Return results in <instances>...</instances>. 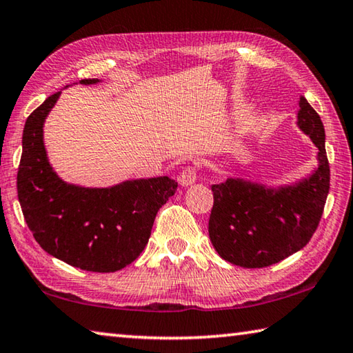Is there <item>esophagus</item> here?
<instances>
[{
  "instance_id": "34e87169",
  "label": "esophagus",
  "mask_w": 353,
  "mask_h": 353,
  "mask_svg": "<svg viewBox=\"0 0 353 353\" xmlns=\"http://www.w3.org/2000/svg\"><path fill=\"white\" fill-rule=\"evenodd\" d=\"M196 179H198V168L196 166H187L179 176V183L182 187H188V185H193L196 182Z\"/></svg>"
}]
</instances>
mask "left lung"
Here are the masks:
<instances>
[{"mask_svg":"<svg viewBox=\"0 0 353 353\" xmlns=\"http://www.w3.org/2000/svg\"><path fill=\"white\" fill-rule=\"evenodd\" d=\"M299 105V126L319 149L312 177L279 191L240 179L212 187L208 235L216 252L236 266L266 268L305 248L324 213L330 190L324 124L305 98Z\"/></svg>","mask_w":353,"mask_h":353,"instance_id":"8db88e82","label":"left lung"}]
</instances>
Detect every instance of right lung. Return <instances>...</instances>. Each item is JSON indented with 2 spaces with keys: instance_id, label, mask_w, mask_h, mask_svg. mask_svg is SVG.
<instances>
[{
  "instance_id": "right-lung-1",
  "label": "right lung",
  "mask_w": 353,
  "mask_h": 353,
  "mask_svg": "<svg viewBox=\"0 0 353 353\" xmlns=\"http://www.w3.org/2000/svg\"><path fill=\"white\" fill-rule=\"evenodd\" d=\"M94 83L97 79H82ZM61 92L28 117L17 193L29 230L41 249L93 272L123 270L141 254L154 219L177 190L170 177L140 179L112 188H81L62 182L48 163L43 121Z\"/></svg>"
}]
</instances>
